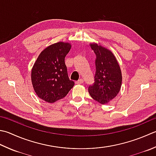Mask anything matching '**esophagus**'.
<instances>
[{
  "label": "esophagus",
  "mask_w": 156,
  "mask_h": 156,
  "mask_svg": "<svg viewBox=\"0 0 156 156\" xmlns=\"http://www.w3.org/2000/svg\"><path fill=\"white\" fill-rule=\"evenodd\" d=\"M84 82V80H82V79H80V80H78V81L76 82V84H82Z\"/></svg>",
  "instance_id": "1"
}]
</instances>
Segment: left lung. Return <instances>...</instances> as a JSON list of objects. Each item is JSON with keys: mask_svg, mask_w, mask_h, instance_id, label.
<instances>
[{"mask_svg": "<svg viewBox=\"0 0 156 156\" xmlns=\"http://www.w3.org/2000/svg\"><path fill=\"white\" fill-rule=\"evenodd\" d=\"M95 53L94 82L88 87L93 99L105 105L114 99L120 90L122 76L120 67L114 53L99 43H90Z\"/></svg>", "mask_w": 156, "mask_h": 156, "instance_id": "obj_1", "label": "left lung"}]
</instances>
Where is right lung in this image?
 I'll list each match as a JSON object with an SVG mask.
<instances>
[{"mask_svg": "<svg viewBox=\"0 0 156 156\" xmlns=\"http://www.w3.org/2000/svg\"><path fill=\"white\" fill-rule=\"evenodd\" d=\"M69 42H59L42 51L34 64L31 80L36 94L48 103L64 98L74 85L69 80L65 57L71 49Z\"/></svg>", "mask_w": 156, "mask_h": 156, "instance_id": "add662e5", "label": "right lung"}]
</instances>
